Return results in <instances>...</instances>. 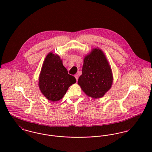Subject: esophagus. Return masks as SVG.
I'll return each instance as SVG.
<instances>
[{
  "instance_id": "obj_1",
  "label": "esophagus",
  "mask_w": 152,
  "mask_h": 152,
  "mask_svg": "<svg viewBox=\"0 0 152 152\" xmlns=\"http://www.w3.org/2000/svg\"><path fill=\"white\" fill-rule=\"evenodd\" d=\"M74 76H75V77L76 78V80L78 81V74H75Z\"/></svg>"
}]
</instances>
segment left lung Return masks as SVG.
Returning <instances> with one entry per match:
<instances>
[{
	"instance_id": "8db88e82",
	"label": "left lung",
	"mask_w": 152,
	"mask_h": 152,
	"mask_svg": "<svg viewBox=\"0 0 152 152\" xmlns=\"http://www.w3.org/2000/svg\"><path fill=\"white\" fill-rule=\"evenodd\" d=\"M112 80V70L104 53L94 49L84 58L78 84L88 96L99 98L110 88Z\"/></svg>"
}]
</instances>
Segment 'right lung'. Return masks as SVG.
I'll list each match as a JSON object with an SVG mask.
<instances>
[{
	"mask_svg": "<svg viewBox=\"0 0 152 152\" xmlns=\"http://www.w3.org/2000/svg\"><path fill=\"white\" fill-rule=\"evenodd\" d=\"M75 83V78L68 73L60 57L49 53L39 77V86L44 95L50 101H58L64 96L69 87Z\"/></svg>",
	"mask_w": 152,
	"mask_h": 152,
	"instance_id": "right-lung-1",
	"label": "right lung"
}]
</instances>
